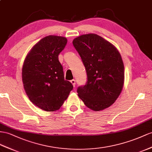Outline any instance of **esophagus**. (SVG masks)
I'll return each mask as SVG.
<instances>
[{
  "instance_id": "34e87169",
  "label": "esophagus",
  "mask_w": 152,
  "mask_h": 152,
  "mask_svg": "<svg viewBox=\"0 0 152 152\" xmlns=\"http://www.w3.org/2000/svg\"><path fill=\"white\" fill-rule=\"evenodd\" d=\"M71 83L72 84V85H73L74 87H75V85H76V80H71Z\"/></svg>"
}]
</instances>
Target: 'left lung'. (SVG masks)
Wrapping results in <instances>:
<instances>
[{"label": "left lung", "mask_w": 152, "mask_h": 152, "mask_svg": "<svg viewBox=\"0 0 152 152\" xmlns=\"http://www.w3.org/2000/svg\"><path fill=\"white\" fill-rule=\"evenodd\" d=\"M72 44L86 69L87 81L77 89L79 98L90 109H105L118 99L124 85V64L119 52L96 34L74 39Z\"/></svg>", "instance_id": "8db88e82"}]
</instances>
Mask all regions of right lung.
<instances>
[{"label": "right lung", "mask_w": 152, "mask_h": 152, "mask_svg": "<svg viewBox=\"0 0 152 152\" xmlns=\"http://www.w3.org/2000/svg\"><path fill=\"white\" fill-rule=\"evenodd\" d=\"M67 43V38L49 35L41 39L27 55L22 67L24 90L34 105L52 112L59 109L73 86L65 80L58 55Z\"/></svg>", "instance_id": "right-lung-1"}]
</instances>
